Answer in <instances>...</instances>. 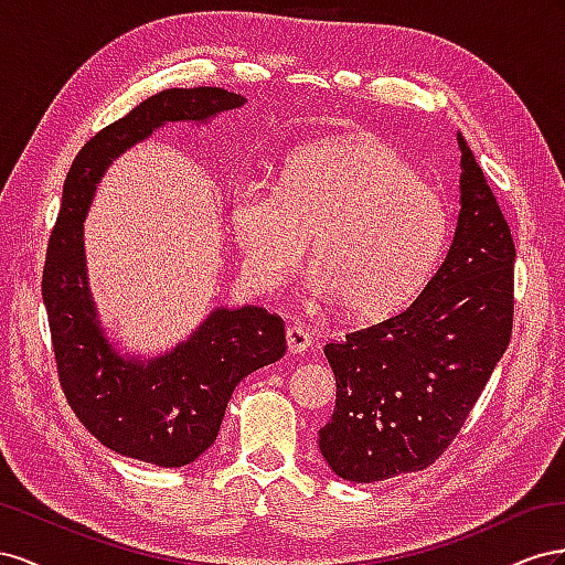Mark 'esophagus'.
Wrapping results in <instances>:
<instances>
[{
    "mask_svg": "<svg viewBox=\"0 0 565 565\" xmlns=\"http://www.w3.org/2000/svg\"><path fill=\"white\" fill-rule=\"evenodd\" d=\"M286 343H288V350H291L294 354H300L312 345V333L300 324H294L286 329Z\"/></svg>",
    "mask_w": 565,
    "mask_h": 565,
    "instance_id": "1",
    "label": "esophagus"
}]
</instances>
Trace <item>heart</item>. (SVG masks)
<instances>
[{
    "label": "heart",
    "instance_id": "obj_1",
    "mask_svg": "<svg viewBox=\"0 0 565 565\" xmlns=\"http://www.w3.org/2000/svg\"><path fill=\"white\" fill-rule=\"evenodd\" d=\"M230 224L246 277L277 288L310 246L312 294L354 319L409 302L438 267L449 215L440 193L402 153L372 139L298 151L279 186L244 180L232 189Z\"/></svg>",
    "mask_w": 565,
    "mask_h": 565
}]
</instances>
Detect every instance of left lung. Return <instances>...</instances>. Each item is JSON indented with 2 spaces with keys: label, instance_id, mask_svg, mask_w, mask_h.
<instances>
[{
  "label": "left lung",
  "instance_id": "obj_1",
  "mask_svg": "<svg viewBox=\"0 0 565 565\" xmlns=\"http://www.w3.org/2000/svg\"><path fill=\"white\" fill-rule=\"evenodd\" d=\"M452 246L409 308L324 345L335 409L319 449L335 476L422 471L452 445L511 341L515 246L461 135Z\"/></svg>",
  "mask_w": 565,
  "mask_h": 565
}]
</instances>
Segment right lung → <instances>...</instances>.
I'll return each instance as SVG.
<instances>
[{"label":"right lung","mask_w":565,"mask_h":565,"mask_svg":"<svg viewBox=\"0 0 565 565\" xmlns=\"http://www.w3.org/2000/svg\"><path fill=\"white\" fill-rule=\"evenodd\" d=\"M244 104V96L220 87L163 89L96 132L66 174L46 246L42 300L71 409L113 452L166 469L196 461L217 440L236 385L284 358V321L257 305L215 308L160 358L120 354L104 333L89 291L83 222L96 184L120 153L168 122L199 125Z\"/></svg>","instance_id":"add662e5"}]
</instances>
